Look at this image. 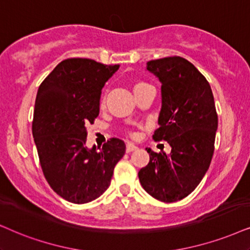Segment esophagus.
<instances>
[{"mask_svg": "<svg viewBox=\"0 0 250 250\" xmlns=\"http://www.w3.org/2000/svg\"><path fill=\"white\" fill-rule=\"evenodd\" d=\"M135 150H137V146H136L134 143H127V146H125V151H127L128 153H130Z\"/></svg>", "mask_w": 250, "mask_h": 250, "instance_id": "34e87169", "label": "esophagus"}]
</instances>
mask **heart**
Returning <instances> with one entry per match:
<instances>
[{
	"label": "heart",
	"instance_id": "obj_1",
	"mask_svg": "<svg viewBox=\"0 0 250 250\" xmlns=\"http://www.w3.org/2000/svg\"><path fill=\"white\" fill-rule=\"evenodd\" d=\"M147 83H145V82L143 81H136L134 84H132V91H134V93L138 92V91L142 90V88H144L145 86H147ZM100 105H102V107L105 105V99H102V103H100Z\"/></svg>",
	"mask_w": 250,
	"mask_h": 250
}]
</instances>
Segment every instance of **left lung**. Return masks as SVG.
Returning a JSON list of instances; mask_svg holds the SVG:
<instances>
[{
    "label": "left lung",
    "instance_id": "8db88e82",
    "mask_svg": "<svg viewBox=\"0 0 250 250\" xmlns=\"http://www.w3.org/2000/svg\"><path fill=\"white\" fill-rule=\"evenodd\" d=\"M146 69L162 82L159 128L153 140L166 141L172 150L153 152L138 172L144 190L158 201L172 203L187 197L209 168L214 151L218 115L209 82L181 56L152 60Z\"/></svg>",
    "mask_w": 250,
    "mask_h": 250
}]
</instances>
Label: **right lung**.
<instances>
[{
    "mask_svg": "<svg viewBox=\"0 0 250 250\" xmlns=\"http://www.w3.org/2000/svg\"><path fill=\"white\" fill-rule=\"evenodd\" d=\"M118 69L91 59H67L38 90L32 134L40 166L50 188L71 203H88L103 195L125 152V142L116 137L100 151L85 146L86 125L99 115L102 90Z\"/></svg>",
    "mask_w": 250,
    "mask_h": 250,
    "instance_id": "right-lung-1",
    "label": "right lung"
}]
</instances>
